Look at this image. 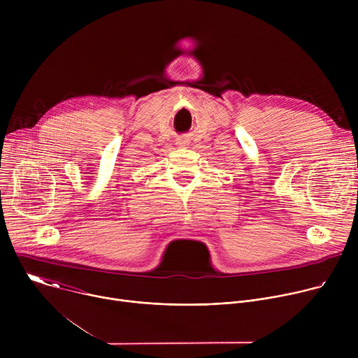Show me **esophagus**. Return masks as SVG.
I'll list each match as a JSON object with an SVG mask.
<instances>
[{
    "instance_id": "34e87169",
    "label": "esophagus",
    "mask_w": 358,
    "mask_h": 358,
    "mask_svg": "<svg viewBox=\"0 0 358 358\" xmlns=\"http://www.w3.org/2000/svg\"><path fill=\"white\" fill-rule=\"evenodd\" d=\"M178 144H180V145H185V144H187V140H185V138H180V140H178Z\"/></svg>"
}]
</instances>
